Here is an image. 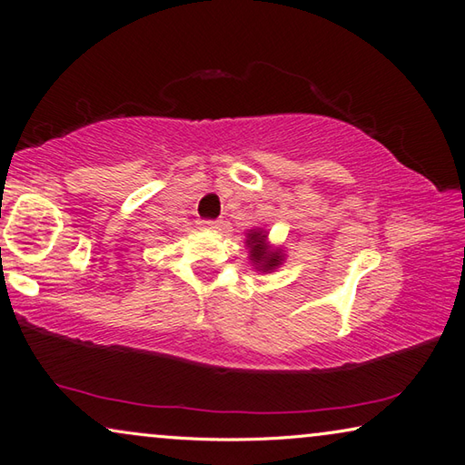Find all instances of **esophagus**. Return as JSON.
<instances>
[{
	"label": "esophagus",
	"instance_id": "34e87169",
	"mask_svg": "<svg viewBox=\"0 0 465 465\" xmlns=\"http://www.w3.org/2000/svg\"><path fill=\"white\" fill-rule=\"evenodd\" d=\"M202 225L205 227V230H209V232H217L222 227V223L215 222V220H205V222H202Z\"/></svg>",
	"mask_w": 465,
	"mask_h": 465
}]
</instances>
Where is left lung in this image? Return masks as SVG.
Returning <instances> with one entry per match:
<instances>
[{
  "label": "left lung",
  "instance_id": "obj_1",
  "mask_svg": "<svg viewBox=\"0 0 465 465\" xmlns=\"http://www.w3.org/2000/svg\"><path fill=\"white\" fill-rule=\"evenodd\" d=\"M245 250L250 253L253 270L262 272V274H272L286 260L284 250L268 242V232L263 227H253L245 233Z\"/></svg>",
  "mask_w": 465,
  "mask_h": 465
}]
</instances>
